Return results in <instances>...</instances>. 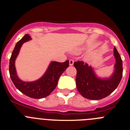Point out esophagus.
Listing matches in <instances>:
<instances>
[{
	"label": "esophagus",
	"mask_w": 130,
	"mask_h": 130,
	"mask_svg": "<svg viewBox=\"0 0 130 130\" xmlns=\"http://www.w3.org/2000/svg\"><path fill=\"white\" fill-rule=\"evenodd\" d=\"M73 63H74V60H72V59H70V60H69V65H70V66L73 65Z\"/></svg>",
	"instance_id": "1"
}]
</instances>
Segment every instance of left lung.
I'll return each instance as SVG.
<instances>
[{
	"label": "left lung",
	"instance_id": "left-lung-1",
	"mask_svg": "<svg viewBox=\"0 0 130 130\" xmlns=\"http://www.w3.org/2000/svg\"><path fill=\"white\" fill-rule=\"evenodd\" d=\"M116 58L115 71L107 79H100L94 74L92 69L83 61L74 62L77 70L76 86L78 91L88 99L99 100L108 96L118 86L123 76V62L116 48H114Z\"/></svg>",
	"mask_w": 130,
	"mask_h": 130
}]
</instances>
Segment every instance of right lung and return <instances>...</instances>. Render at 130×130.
Segmentation results:
<instances>
[{"instance_id": "right-lung-1", "label": "right lung", "mask_w": 130, "mask_h": 130, "mask_svg": "<svg viewBox=\"0 0 130 130\" xmlns=\"http://www.w3.org/2000/svg\"><path fill=\"white\" fill-rule=\"evenodd\" d=\"M31 39L28 35H25L15 44L9 61V73L14 86L19 91L29 98L41 99L49 95L56 88L60 75L69 66V61L67 60L63 63L52 61L44 75L35 82H25L21 80L16 75L15 60L23 43Z\"/></svg>"}]
</instances>
